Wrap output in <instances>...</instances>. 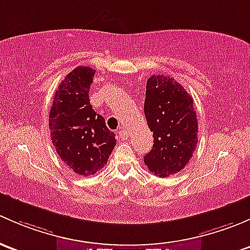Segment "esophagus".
<instances>
[{"label":"esophagus","mask_w":250,"mask_h":250,"mask_svg":"<svg viewBox=\"0 0 250 250\" xmlns=\"http://www.w3.org/2000/svg\"><path fill=\"white\" fill-rule=\"evenodd\" d=\"M117 132L119 133V135L122 136L123 138L126 137V136H127V131H126L124 127H119V128H118V130H117Z\"/></svg>","instance_id":"obj_1"}]
</instances>
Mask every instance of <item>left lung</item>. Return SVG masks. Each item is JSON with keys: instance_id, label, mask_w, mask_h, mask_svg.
<instances>
[{"instance_id": "obj_1", "label": "left lung", "mask_w": 250, "mask_h": 250, "mask_svg": "<svg viewBox=\"0 0 250 250\" xmlns=\"http://www.w3.org/2000/svg\"><path fill=\"white\" fill-rule=\"evenodd\" d=\"M144 114L154 138L144 165L159 177L178 173L191 159L199 138L194 100L173 77L154 74L146 81Z\"/></svg>"}]
</instances>
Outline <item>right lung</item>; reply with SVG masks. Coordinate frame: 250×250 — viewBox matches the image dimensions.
I'll list each match as a JSON object with an SVG mask.
<instances>
[{"label": "right lung", "mask_w": 250, "mask_h": 250, "mask_svg": "<svg viewBox=\"0 0 250 250\" xmlns=\"http://www.w3.org/2000/svg\"><path fill=\"white\" fill-rule=\"evenodd\" d=\"M94 76L95 69L83 66L69 72L56 90L49 113L56 153L74 173L84 177L101 169L117 144L104 118L90 104L89 90Z\"/></svg>", "instance_id": "1"}]
</instances>
